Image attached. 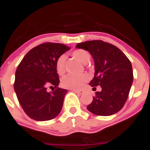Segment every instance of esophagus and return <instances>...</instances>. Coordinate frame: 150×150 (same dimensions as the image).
<instances>
[{"instance_id": "1", "label": "esophagus", "mask_w": 150, "mask_h": 150, "mask_svg": "<svg viewBox=\"0 0 150 150\" xmlns=\"http://www.w3.org/2000/svg\"><path fill=\"white\" fill-rule=\"evenodd\" d=\"M73 91H74V92H75L76 94H82L83 93H84V91H83V90H74Z\"/></svg>"}]
</instances>
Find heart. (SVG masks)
Masks as SVG:
<instances>
[{"mask_svg": "<svg viewBox=\"0 0 150 150\" xmlns=\"http://www.w3.org/2000/svg\"><path fill=\"white\" fill-rule=\"evenodd\" d=\"M73 57L80 61L82 63H88L91 59V55L88 52L85 50H76L71 52ZM55 69L56 72L59 75H63L65 71V57L60 56L57 58L55 63ZM88 80V76L86 74L73 75L68 74L62 79L61 84L65 88L71 90H79L82 88L87 81Z\"/></svg>", "mask_w": 150, "mask_h": 150, "instance_id": "1", "label": "heart"}]
</instances>
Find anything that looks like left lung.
Masks as SVG:
<instances>
[{"label":"left lung","mask_w":150,"mask_h":150,"mask_svg":"<svg viewBox=\"0 0 150 150\" xmlns=\"http://www.w3.org/2000/svg\"><path fill=\"white\" fill-rule=\"evenodd\" d=\"M76 47L88 50L94 59L95 73L89 85L93 89L98 85L102 88L88 110L99 116L116 114L125 104L133 83L131 62L120 49L102 40L81 42Z\"/></svg>","instance_id":"left-lung-1"}]
</instances>
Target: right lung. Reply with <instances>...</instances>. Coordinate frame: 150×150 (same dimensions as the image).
Wrapping results in <instances>:
<instances>
[{"label": "right lung", "instance_id": "obj_1", "mask_svg": "<svg viewBox=\"0 0 150 150\" xmlns=\"http://www.w3.org/2000/svg\"><path fill=\"white\" fill-rule=\"evenodd\" d=\"M69 50L64 44L44 42L30 50L17 66L13 88L23 110L33 120H52L61 111L67 90L58 87L55 63Z\"/></svg>", "mask_w": 150, "mask_h": 150}]
</instances>
